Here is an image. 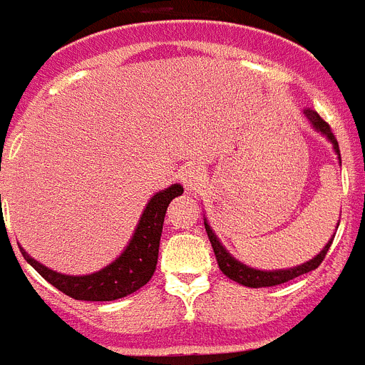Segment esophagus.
I'll return each mask as SVG.
<instances>
[{"instance_id": "obj_1", "label": "esophagus", "mask_w": 365, "mask_h": 365, "mask_svg": "<svg viewBox=\"0 0 365 365\" xmlns=\"http://www.w3.org/2000/svg\"><path fill=\"white\" fill-rule=\"evenodd\" d=\"M205 170L199 164H188L185 170L180 171V182L185 185L186 190H195L199 185H203Z\"/></svg>"}]
</instances>
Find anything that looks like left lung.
Segmentation results:
<instances>
[{
    "mask_svg": "<svg viewBox=\"0 0 365 365\" xmlns=\"http://www.w3.org/2000/svg\"><path fill=\"white\" fill-rule=\"evenodd\" d=\"M304 114H307V118L314 125V129H316L317 133H322L323 136H327V140L331 142L332 148H334V151H336V155H338L339 166H341L338 140H336V136L332 135L331 125H329V123H327V121L323 120V118L319 116L316 110H310V108H307V110H304ZM205 229H207L208 240H210V244H212L214 255H216L217 266H220L221 272L225 273L229 279L235 280V282L247 286V288H264V286L284 284V282L295 279V277L312 272V269H316V267L323 262V258H325L327 251H329V247H331V244H332V240H334V235H332V238L329 240V244H327L325 247L319 251V255H316L312 260H308V262L301 264V266L289 267V269H275V272H262V269H255V267H249V266H245V264L240 262V260H236V258L232 257V255H230L229 251L223 247V245H221V242L217 240V236L214 235L212 227L208 225L207 220H205Z\"/></svg>",
    "mask_w": 365,
    "mask_h": 365,
    "instance_id": "left-lung-1",
    "label": "left lung"
}]
</instances>
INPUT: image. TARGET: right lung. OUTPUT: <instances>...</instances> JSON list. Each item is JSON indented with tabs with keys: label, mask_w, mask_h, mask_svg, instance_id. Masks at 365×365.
I'll list each match as a JSON object with an SVG mask.
<instances>
[{
	"label": "right lung",
	"mask_w": 365,
	"mask_h": 365,
	"mask_svg": "<svg viewBox=\"0 0 365 365\" xmlns=\"http://www.w3.org/2000/svg\"><path fill=\"white\" fill-rule=\"evenodd\" d=\"M185 192L180 185H171L170 188L160 190L149 199L144 214L140 217L135 235L130 238L125 251L99 272L90 275H64L36 262L33 257L20 247L21 255L27 262L53 284L62 294L70 295L77 301H116L120 297L133 294L144 284L155 273L160 247L162 225L166 216L168 205ZM1 197V195H0Z\"/></svg>",
	"instance_id": "add662e5"
}]
</instances>
